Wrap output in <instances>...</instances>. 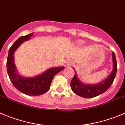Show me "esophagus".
I'll list each match as a JSON object with an SVG mask.
<instances>
[{
    "instance_id": "1",
    "label": "esophagus",
    "mask_w": 125,
    "mask_h": 125,
    "mask_svg": "<svg viewBox=\"0 0 125 125\" xmlns=\"http://www.w3.org/2000/svg\"><path fill=\"white\" fill-rule=\"evenodd\" d=\"M71 64H72V63H71V61H70V60H68L65 62V67H68V66L71 65Z\"/></svg>"
}]
</instances>
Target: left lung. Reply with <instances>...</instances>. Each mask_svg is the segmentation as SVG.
Masks as SVG:
<instances>
[{"mask_svg": "<svg viewBox=\"0 0 125 125\" xmlns=\"http://www.w3.org/2000/svg\"><path fill=\"white\" fill-rule=\"evenodd\" d=\"M113 69L112 73L103 82L95 85H85L80 82L75 74L70 83L71 88L77 95L84 98H93L97 96L106 92L113 83L117 72V63L115 53L113 52Z\"/></svg>", "mask_w": 125, "mask_h": 125, "instance_id": "obj_1", "label": "left lung"}]
</instances>
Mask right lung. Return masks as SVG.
<instances>
[{"label":"right lung","mask_w":125,"mask_h":125,"mask_svg":"<svg viewBox=\"0 0 125 125\" xmlns=\"http://www.w3.org/2000/svg\"><path fill=\"white\" fill-rule=\"evenodd\" d=\"M33 33L22 36L13 43L10 48L7 60V73L13 85L19 91L30 96L43 95L49 90L52 81L55 75L64 68L63 67L52 68L43 73L33 78H23L17 73L13 54L18 47L24 41L29 40Z\"/></svg>","instance_id":"add662e5"}]
</instances>
